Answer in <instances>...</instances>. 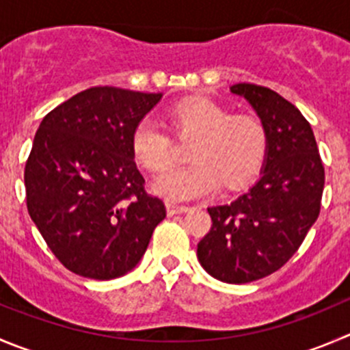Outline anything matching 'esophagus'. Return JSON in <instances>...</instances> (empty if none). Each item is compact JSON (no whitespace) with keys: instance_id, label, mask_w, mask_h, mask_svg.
Returning a JSON list of instances; mask_svg holds the SVG:
<instances>
[{"instance_id":"obj_1","label":"esophagus","mask_w":350,"mask_h":350,"mask_svg":"<svg viewBox=\"0 0 350 350\" xmlns=\"http://www.w3.org/2000/svg\"><path fill=\"white\" fill-rule=\"evenodd\" d=\"M166 211H168V215H180V213H185L189 211V206L185 204H177V202H166Z\"/></svg>"}]
</instances>
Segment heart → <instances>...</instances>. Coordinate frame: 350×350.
Instances as JSON below:
<instances>
[{
    "label": "heart",
    "instance_id": "heart-1",
    "mask_svg": "<svg viewBox=\"0 0 350 350\" xmlns=\"http://www.w3.org/2000/svg\"><path fill=\"white\" fill-rule=\"evenodd\" d=\"M173 129L182 137H196L189 156L194 163L173 168L156 178L152 189L168 201H191L209 196L225 182L234 189L258 173L266 151V132L252 115H228L208 99H185L172 108ZM135 161L149 172H163L173 163V142L161 123L144 116L131 134Z\"/></svg>",
    "mask_w": 350,
    "mask_h": 350
}]
</instances>
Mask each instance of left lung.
Instances as JSON below:
<instances>
[{"mask_svg": "<svg viewBox=\"0 0 350 350\" xmlns=\"http://www.w3.org/2000/svg\"><path fill=\"white\" fill-rule=\"evenodd\" d=\"M266 132L256 184L228 204L208 208L213 227L198 244V259L216 280L249 284L280 269L318 219L325 168L308 120L268 88L235 84Z\"/></svg>", "mask_w": 350, "mask_h": 350, "instance_id": "1", "label": "left lung"}]
</instances>
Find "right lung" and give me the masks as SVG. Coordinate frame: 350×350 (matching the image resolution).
Returning <instances> with one entry per match:
<instances>
[{"instance_id": "add662e5", "label": "right lung", "mask_w": 350, "mask_h": 350, "mask_svg": "<svg viewBox=\"0 0 350 350\" xmlns=\"http://www.w3.org/2000/svg\"><path fill=\"white\" fill-rule=\"evenodd\" d=\"M161 92L91 88L42 118L25 165L27 209L53 254L81 277L134 269L166 209L144 191L131 149Z\"/></svg>"}]
</instances>
